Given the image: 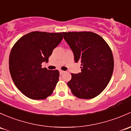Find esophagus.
I'll return each mask as SVG.
<instances>
[{
	"mask_svg": "<svg viewBox=\"0 0 131 131\" xmlns=\"http://www.w3.org/2000/svg\"><path fill=\"white\" fill-rule=\"evenodd\" d=\"M59 71H60V75H62V74L64 73L65 72V71H63V70H60Z\"/></svg>",
	"mask_w": 131,
	"mask_h": 131,
	"instance_id": "1",
	"label": "esophagus"
}]
</instances>
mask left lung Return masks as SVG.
Here are the masks:
<instances>
[{
    "mask_svg": "<svg viewBox=\"0 0 131 131\" xmlns=\"http://www.w3.org/2000/svg\"><path fill=\"white\" fill-rule=\"evenodd\" d=\"M63 38L73 53L76 63H81V72L71 73L67 83L79 99L99 95L108 85L114 70L112 51L100 36L92 32H63Z\"/></svg>",
    "mask_w": 131,
    "mask_h": 131,
    "instance_id": "1",
    "label": "left lung"
}]
</instances>
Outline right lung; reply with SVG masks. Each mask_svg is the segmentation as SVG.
I'll use <instances>...</instances> for the list:
<instances>
[{"label": "right lung", "mask_w": 131, "mask_h": 131, "mask_svg": "<svg viewBox=\"0 0 131 131\" xmlns=\"http://www.w3.org/2000/svg\"><path fill=\"white\" fill-rule=\"evenodd\" d=\"M63 39V34L34 31L23 36L9 56V70L14 83L24 95L33 100L47 98L59 80L58 70L41 68Z\"/></svg>", "instance_id": "right-lung-1"}]
</instances>
